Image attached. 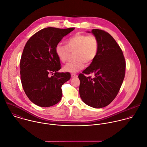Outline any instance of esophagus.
I'll return each mask as SVG.
<instances>
[{
    "label": "esophagus",
    "mask_w": 147,
    "mask_h": 147,
    "mask_svg": "<svg viewBox=\"0 0 147 147\" xmlns=\"http://www.w3.org/2000/svg\"><path fill=\"white\" fill-rule=\"evenodd\" d=\"M71 77L72 78H76V77H77L78 76H77V74H75L72 73V74H71Z\"/></svg>",
    "instance_id": "1"
}]
</instances>
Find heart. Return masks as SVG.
Wrapping results in <instances>:
<instances>
[{
    "instance_id": "1",
    "label": "heart",
    "mask_w": 147,
    "mask_h": 147,
    "mask_svg": "<svg viewBox=\"0 0 147 147\" xmlns=\"http://www.w3.org/2000/svg\"><path fill=\"white\" fill-rule=\"evenodd\" d=\"M66 45L58 44L55 47V53L59 59L66 62L73 53L72 62L64 66L65 71L76 73L84 68L85 62H92L96 57L98 50V41L93 35H87L77 33L69 38Z\"/></svg>"
}]
</instances>
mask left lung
<instances>
[{
    "label": "left lung",
    "instance_id": "left-lung-1",
    "mask_svg": "<svg viewBox=\"0 0 147 147\" xmlns=\"http://www.w3.org/2000/svg\"><path fill=\"white\" fill-rule=\"evenodd\" d=\"M88 32L97 38L98 50L90 66L78 76L79 92L85 104L101 108L110 104L117 95L124 79L126 63L121 48L109 33L99 29ZM90 74L95 77L84 76Z\"/></svg>",
    "mask_w": 147,
    "mask_h": 147
}]
</instances>
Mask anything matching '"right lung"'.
<instances>
[{
	"instance_id": "1",
	"label": "right lung",
	"mask_w": 147,
	"mask_h": 147,
	"mask_svg": "<svg viewBox=\"0 0 147 147\" xmlns=\"http://www.w3.org/2000/svg\"><path fill=\"white\" fill-rule=\"evenodd\" d=\"M74 30L45 28L34 34L24 47L20 62L22 85L29 100L39 107H51L61 100L62 85L71 76L58 71L61 63L55 47ZM51 74L54 75L50 77Z\"/></svg>"
}]
</instances>
